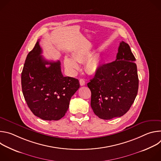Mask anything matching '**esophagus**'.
<instances>
[{
	"mask_svg": "<svg viewBox=\"0 0 161 161\" xmlns=\"http://www.w3.org/2000/svg\"><path fill=\"white\" fill-rule=\"evenodd\" d=\"M80 84L81 86H83L85 85V81L83 79H80Z\"/></svg>",
	"mask_w": 161,
	"mask_h": 161,
	"instance_id": "obj_1",
	"label": "esophagus"
}]
</instances>
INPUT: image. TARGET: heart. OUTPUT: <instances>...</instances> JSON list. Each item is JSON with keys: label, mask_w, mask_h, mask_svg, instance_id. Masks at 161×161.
I'll use <instances>...</instances> for the list:
<instances>
[{"label": "heart", "mask_w": 161, "mask_h": 161, "mask_svg": "<svg viewBox=\"0 0 161 161\" xmlns=\"http://www.w3.org/2000/svg\"><path fill=\"white\" fill-rule=\"evenodd\" d=\"M92 53L89 52H76L73 53V57L70 58L68 57H65L64 60V65L71 72L76 71L78 69V62H84L86 59L85 64V71L88 74H96L98 72L100 66H101V59L98 56H93L92 58Z\"/></svg>", "instance_id": "obj_1"}]
</instances>
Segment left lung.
I'll return each mask as SVG.
<instances>
[{
    "instance_id": "1",
    "label": "left lung",
    "mask_w": 161,
    "mask_h": 161,
    "mask_svg": "<svg viewBox=\"0 0 161 161\" xmlns=\"http://www.w3.org/2000/svg\"><path fill=\"white\" fill-rule=\"evenodd\" d=\"M135 61L129 44L122 41L116 60L101 65L87 83L91 91L92 109L99 118L120 117L130 109L139 86Z\"/></svg>"
}]
</instances>
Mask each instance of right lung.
<instances>
[{
    "mask_svg": "<svg viewBox=\"0 0 161 161\" xmlns=\"http://www.w3.org/2000/svg\"><path fill=\"white\" fill-rule=\"evenodd\" d=\"M41 53L38 41L23 68V94L34 115L44 120H58L68 110L80 83L78 79L63 76L60 61H48Z\"/></svg>",
    "mask_w": 161,
    "mask_h": 161,
    "instance_id": "right-lung-1",
    "label": "right lung"
}]
</instances>
